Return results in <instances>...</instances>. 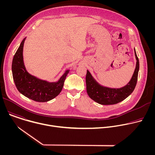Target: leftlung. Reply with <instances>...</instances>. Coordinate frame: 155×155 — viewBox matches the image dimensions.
Masks as SVG:
<instances>
[{
	"instance_id": "left-lung-1",
	"label": "left lung",
	"mask_w": 155,
	"mask_h": 155,
	"mask_svg": "<svg viewBox=\"0 0 155 155\" xmlns=\"http://www.w3.org/2000/svg\"><path fill=\"white\" fill-rule=\"evenodd\" d=\"M136 65L130 81L121 87H110L101 84L87 70L86 76V91L89 97L101 105H114L126 99L134 90L139 71V61L134 48Z\"/></svg>"
}]
</instances>
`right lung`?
Instances as JSON below:
<instances>
[{
	"label": "right lung",
	"instance_id": "right-lung-1",
	"mask_svg": "<svg viewBox=\"0 0 155 155\" xmlns=\"http://www.w3.org/2000/svg\"><path fill=\"white\" fill-rule=\"evenodd\" d=\"M26 38L20 43L12 61V71L15 84L19 92L26 97L39 102H48L61 92L70 69L65 70L58 81L52 82L41 80L29 74L23 60V47Z\"/></svg>",
	"mask_w": 155,
	"mask_h": 155
}]
</instances>
